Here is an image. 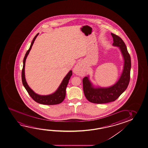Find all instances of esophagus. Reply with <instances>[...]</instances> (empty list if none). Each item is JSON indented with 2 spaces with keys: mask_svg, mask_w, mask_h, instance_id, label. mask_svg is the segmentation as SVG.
Instances as JSON below:
<instances>
[{
  "mask_svg": "<svg viewBox=\"0 0 148 148\" xmlns=\"http://www.w3.org/2000/svg\"><path fill=\"white\" fill-rule=\"evenodd\" d=\"M82 64H81V63H78V64L75 66V68H74V70H76V71H78V70H82Z\"/></svg>",
  "mask_w": 148,
  "mask_h": 148,
  "instance_id": "esophagus-1",
  "label": "esophagus"
}]
</instances>
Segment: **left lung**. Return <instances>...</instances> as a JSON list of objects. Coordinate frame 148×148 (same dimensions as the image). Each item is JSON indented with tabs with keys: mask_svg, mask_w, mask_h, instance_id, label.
Here are the masks:
<instances>
[{
	"mask_svg": "<svg viewBox=\"0 0 148 148\" xmlns=\"http://www.w3.org/2000/svg\"><path fill=\"white\" fill-rule=\"evenodd\" d=\"M113 38V46L119 47L124 60V68L119 79L113 86L108 88H95L88 76L84 77L83 89L88 101L92 103L103 104L114 101L126 90L130 78L131 66L130 56L126 46L122 39L116 34L111 33Z\"/></svg>",
	"mask_w": 148,
	"mask_h": 148,
	"instance_id": "obj_1",
	"label": "left lung"
}]
</instances>
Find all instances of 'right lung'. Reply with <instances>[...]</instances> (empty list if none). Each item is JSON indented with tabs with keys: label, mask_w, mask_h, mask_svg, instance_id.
Segmentation results:
<instances>
[{
	"label": "right lung",
	"mask_w": 148,
	"mask_h": 148,
	"mask_svg": "<svg viewBox=\"0 0 148 148\" xmlns=\"http://www.w3.org/2000/svg\"><path fill=\"white\" fill-rule=\"evenodd\" d=\"M38 35H39V33L37 34L36 36H34L32 42L31 43L30 47L29 49L27 50V51L26 52L25 56L24 58L23 66L22 70V82L24 88H25L26 90H27V92H28V94L29 95L32 99L37 103L44 104V105L58 104L62 103L65 98L66 86L68 84L69 80H70V77L72 75V70L69 71L66 76L64 77V79L62 80V82L60 84V86H59L58 90L53 94L48 95H45V96L40 95L35 93L29 88V86H28L26 81L25 77V64L26 59L29 53L30 50L32 49V47L33 45V44L34 43L35 40Z\"/></svg>",
	"instance_id": "1"
}]
</instances>
